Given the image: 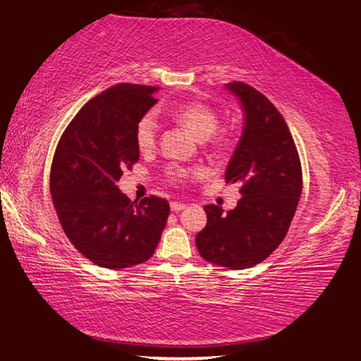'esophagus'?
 I'll list each match as a JSON object with an SVG mask.
<instances>
[{
  "label": "esophagus",
  "instance_id": "34e87169",
  "mask_svg": "<svg viewBox=\"0 0 361 361\" xmlns=\"http://www.w3.org/2000/svg\"><path fill=\"white\" fill-rule=\"evenodd\" d=\"M170 207H171V212L179 213V212H182L183 209H185L187 205H185V204H180V202H171Z\"/></svg>",
  "mask_w": 361,
  "mask_h": 361
}]
</instances>
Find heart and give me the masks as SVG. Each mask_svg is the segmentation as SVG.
<instances>
[{"instance_id": "1", "label": "heart", "mask_w": 361, "mask_h": 361, "mask_svg": "<svg viewBox=\"0 0 361 361\" xmlns=\"http://www.w3.org/2000/svg\"><path fill=\"white\" fill-rule=\"evenodd\" d=\"M171 115L179 123H182L197 140H207L213 135L218 128V116L207 106L200 102H187L176 107ZM137 148L142 152L151 151L157 142V120L152 114H146L138 121L135 129ZM196 174L193 170H183V168H171L170 178L176 182L191 178Z\"/></svg>"}]
</instances>
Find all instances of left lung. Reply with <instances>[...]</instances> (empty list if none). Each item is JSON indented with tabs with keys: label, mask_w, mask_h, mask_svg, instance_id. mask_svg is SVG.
<instances>
[{
	"label": "left lung",
	"mask_w": 361,
	"mask_h": 361,
	"mask_svg": "<svg viewBox=\"0 0 361 361\" xmlns=\"http://www.w3.org/2000/svg\"><path fill=\"white\" fill-rule=\"evenodd\" d=\"M243 112L238 145L226 168V182L240 183L237 207L223 213L209 204L207 224L196 235L204 260L227 269L252 268L285 238L302 191V171L281 112L251 85L226 84Z\"/></svg>",
	"instance_id": "left-lung-1"
}]
</instances>
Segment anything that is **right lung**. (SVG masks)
Listing matches in <instances>:
<instances>
[{"instance_id": "obj_1", "label": "right lung", "mask_w": 361, "mask_h": 361, "mask_svg": "<svg viewBox=\"0 0 361 361\" xmlns=\"http://www.w3.org/2000/svg\"><path fill=\"white\" fill-rule=\"evenodd\" d=\"M159 87L118 84L79 110L65 129L51 166L49 188L71 245L109 269L151 259L170 204L157 196L138 204L121 193L123 171L140 159L135 129L156 104Z\"/></svg>"}]
</instances>
